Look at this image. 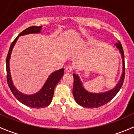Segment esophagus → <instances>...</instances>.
<instances>
[{
	"instance_id": "esophagus-1",
	"label": "esophagus",
	"mask_w": 134,
	"mask_h": 134,
	"mask_svg": "<svg viewBox=\"0 0 134 134\" xmlns=\"http://www.w3.org/2000/svg\"><path fill=\"white\" fill-rule=\"evenodd\" d=\"M72 70H73V68H72V66L69 65V66H67V67H66V71H67V72H71V71H72Z\"/></svg>"
}]
</instances>
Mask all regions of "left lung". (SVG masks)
<instances>
[{
    "label": "left lung",
    "mask_w": 134,
    "mask_h": 134,
    "mask_svg": "<svg viewBox=\"0 0 134 134\" xmlns=\"http://www.w3.org/2000/svg\"><path fill=\"white\" fill-rule=\"evenodd\" d=\"M115 45H116L121 52L122 59V74L120 80L114 88L108 91L101 93H93L88 92L86 89H84L79 76L76 74H73L74 85L72 94L75 101L80 106L87 108H96L100 107L109 102L121 90L123 84L125 76V55L121 42L118 41V43H115Z\"/></svg>",
    "instance_id": "8db88e82"
}]
</instances>
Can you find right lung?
Returning <instances> with one entry per match:
<instances>
[{
	"label": "right lung",
	"instance_id": "1",
	"mask_svg": "<svg viewBox=\"0 0 134 134\" xmlns=\"http://www.w3.org/2000/svg\"><path fill=\"white\" fill-rule=\"evenodd\" d=\"M42 28L41 26H32L28 27L25 30L19 34V36L15 39V40L12 42L9 47V52L8 53L7 58H6V72H7V82L8 86L10 89L11 91L13 93L16 98L26 106L30 108H42L48 106L52 102V97L54 95V88L61 78L63 76L64 73V69H61L58 71H54L52 72L47 79V82L43 86L41 90L38 91L36 94L27 95L23 93L19 92L17 89L13 86V82H12V78L10 75V70H9V59H10L11 54H12V50L15 44L18 40L19 37L24 35L29 34H37L41 32Z\"/></svg>",
	"mask_w": 134,
	"mask_h": 134
}]
</instances>
